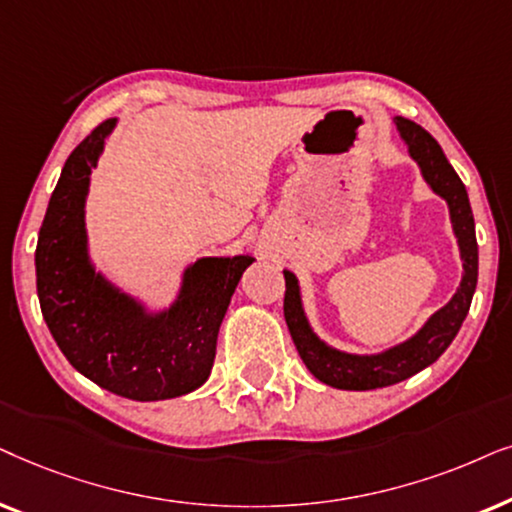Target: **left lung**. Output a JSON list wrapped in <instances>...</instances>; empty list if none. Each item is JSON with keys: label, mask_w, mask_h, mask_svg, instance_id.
<instances>
[{"label": "left lung", "mask_w": 512, "mask_h": 512, "mask_svg": "<svg viewBox=\"0 0 512 512\" xmlns=\"http://www.w3.org/2000/svg\"><path fill=\"white\" fill-rule=\"evenodd\" d=\"M393 124L400 140L407 145L412 161L419 166L426 185L447 203L449 222H452V231L463 262L461 283L452 299L442 309L435 311L410 339L388 346L379 353H349L335 349L313 332L309 318H306L297 276L283 269V313L292 342H295L299 356H302L304 365L309 367L313 377L332 388H342V391L384 388L410 379L417 372L426 370L428 365H433L447 351V346L454 342L456 332L461 330V323L466 320L470 302H473L475 285H478L475 220L461 177L449 166L445 152H442V147L435 142L431 133L405 117H395Z\"/></svg>", "instance_id": "left-lung-1"}]
</instances>
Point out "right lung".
Masks as SVG:
<instances>
[{"mask_svg": "<svg viewBox=\"0 0 512 512\" xmlns=\"http://www.w3.org/2000/svg\"><path fill=\"white\" fill-rule=\"evenodd\" d=\"M117 119L67 156L39 229L34 267L42 316L74 370L121 398L152 403L192 393L213 370L217 332L250 255L187 264L168 306L152 309L95 269L88 250L91 170Z\"/></svg>", "mask_w": 512, "mask_h": 512, "instance_id": "obj_1", "label": "right lung"}]
</instances>
